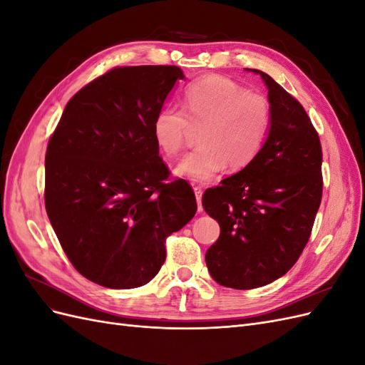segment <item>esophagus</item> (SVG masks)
<instances>
[{
    "mask_svg": "<svg viewBox=\"0 0 365 365\" xmlns=\"http://www.w3.org/2000/svg\"><path fill=\"white\" fill-rule=\"evenodd\" d=\"M195 196H196V202H197V212H202V202H201V200H202V189L201 187H195Z\"/></svg>",
    "mask_w": 365,
    "mask_h": 365,
    "instance_id": "esophagus-1",
    "label": "esophagus"
}]
</instances>
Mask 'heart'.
Returning a JSON list of instances; mask_svg holds the SVG:
<instances>
[{
  "label": "heart",
  "mask_w": 365,
  "mask_h": 365,
  "mask_svg": "<svg viewBox=\"0 0 365 365\" xmlns=\"http://www.w3.org/2000/svg\"><path fill=\"white\" fill-rule=\"evenodd\" d=\"M202 128L201 148L175 165L173 172L197 182L216 178L227 165L242 170L257 158L272 126V108L262 94L220 76H205L184 90V109L161 108L153 120V138L168 157L180 155L190 129Z\"/></svg>",
  "instance_id": "heart-1"
}]
</instances>
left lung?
Listing matches in <instances>:
<instances>
[{
    "label": "left lung",
    "instance_id": "8db88e82",
    "mask_svg": "<svg viewBox=\"0 0 365 365\" xmlns=\"http://www.w3.org/2000/svg\"><path fill=\"white\" fill-rule=\"evenodd\" d=\"M268 88L272 126L250 165L205 192L202 205L220 227L207 250L212 277L254 289L288 272L312 233L322 204V143L300 102L259 70Z\"/></svg>",
    "mask_w": 365,
    "mask_h": 365
}]
</instances>
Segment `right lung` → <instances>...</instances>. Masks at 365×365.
Listing matches in <instances>:
<instances>
[{"label": "right lung", "mask_w": 365, "mask_h": 365, "mask_svg": "<svg viewBox=\"0 0 365 365\" xmlns=\"http://www.w3.org/2000/svg\"><path fill=\"white\" fill-rule=\"evenodd\" d=\"M175 65L115 67L77 91L46 153V210L61 247L85 279L111 289L149 283L165 237L196 213L192 187L169 180L153 120Z\"/></svg>", "instance_id": "right-lung-1"}]
</instances>
